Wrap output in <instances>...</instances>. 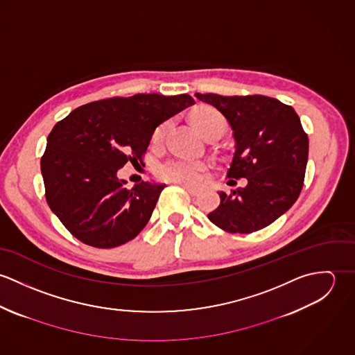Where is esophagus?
<instances>
[{"label": "esophagus", "instance_id": "obj_1", "mask_svg": "<svg viewBox=\"0 0 355 355\" xmlns=\"http://www.w3.org/2000/svg\"><path fill=\"white\" fill-rule=\"evenodd\" d=\"M180 186L183 187V189H186L187 191H189V194L190 196H193V197H196V196H198V190L197 189H194V187H191V186H189V184H184V183H180Z\"/></svg>", "mask_w": 355, "mask_h": 355}]
</instances>
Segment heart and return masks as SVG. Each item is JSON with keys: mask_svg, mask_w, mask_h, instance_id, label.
Masks as SVG:
<instances>
[{"mask_svg": "<svg viewBox=\"0 0 355 355\" xmlns=\"http://www.w3.org/2000/svg\"><path fill=\"white\" fill-rule=\"evenodd\" d=\"M194 125L205 135L209 131L225 130L224 117L213 107H202L193 114ZM168 130V123L159 124L153 132L152 142L158 145ZM209 169V164L197 159L186 158H172L157 166V176L165 182L172 183H184L189 186H197L203 180L205 172Z\"/></svg>", "mask_w": 355, "mask_h": 355, "instance_id": "obj_1", "label": "heart"}]
</instances>
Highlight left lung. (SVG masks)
Here are the masks:
<instances>
[{"label":"left lung","instance_id":"8db88e82","mask_svg":"<svg viewBox=\"0 0 355 355\" xmlns=\"http://www.w3.org/2000/svg\"><path fill=\"white\" fill-rule=\"evenodd\" d=\"M196 97L214 106L232 128L235 153L227 176L248 179L245 189L220 191V205L207 218L231 234L268 227L295 203L304 186L309 139L297 112L265 96Z\"/></svg>","mask_w":355,"mask_h":355}]
</instances>
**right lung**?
Here are the masks:
<instances>
[{"label":"right lung","instance_id":"1","mask_svg":"<svg viewBox=\"0 0 355 355\" xmlns=\"http://www.w3.org/2000/svg\"><path fill=\"white\" fill-rule=\"evenodd\" d=\"M191 105L189 94L113 97L82 105L53 127L41 158L45 197L76 239L112 249L145 228L165 184L128 189L117 171L142 162L155 127Z\"/></svg>","mask_w":355,"mask_h":355}]
</instances>
